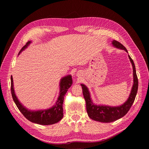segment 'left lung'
I'll list each match as a JSON object with an SVG mask.
<instances>
[{"instance_id":"obj_1","label":"left lung","mask_w":149,"mask_h":149,"mask_svg":"<svg viewBox=\"0 0 149 149\" xmlns=\"http://www.w3.org/2000/svg\"><path fill=\"white\" fill-rule=\"evenodd\" d=\"M112 46L120 49H123L128 53L125 47L116 40L112 41ZM133 68V85L129 96L124 103L119 106H109L106 105H97L93 103L89 89L86 86L81 84L83 94L86 104V111L88 116L93 120L101 123H112L121 118H123L131 107L136 98L138 89V79L136 74V67L132 59L128 55Z\"/></svg>"}]
</instances>
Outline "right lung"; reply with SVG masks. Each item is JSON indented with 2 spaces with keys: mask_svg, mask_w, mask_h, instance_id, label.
Wrapping results in <instances>:
<instances>
[{
  "mask_svg": "<svg viewBox=\"0 0 149 149\" xmlns=\"http://www.w3.org/2000/svg\"><path fill=\"white\" fill-rule=\"evenodd\" d=\"M31 41H29L25 45L19 52L18 55L27 48ZM73 83L72 76L71 74L64 76L60 79V93L57 100L52 107L47 109H41L38 111H33L28 109L19 101L17 98L13 87V78L11 76V93L13 100L15 103L18 109L21 112L25 118L31 123L40 125H52L57 123L61 120L63 117V104L64 101V96L71 87Z\"/></svg>",
  "mask_w": 149,
  "mask_h": 149,
  "instance_id": "1",
  "label": "right lung"
}]
</instances>
